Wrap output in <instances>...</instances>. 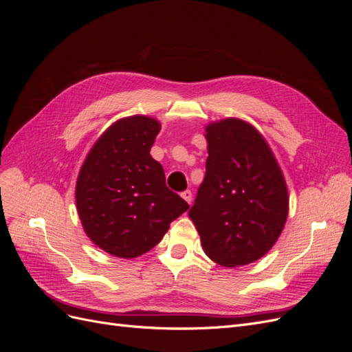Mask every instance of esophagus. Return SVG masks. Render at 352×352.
Segmentation results:
<instances>
[{
  "instance_id": "34e87169",
  "label": "esophagus",
  "mask_w": 352,
  "mask_h": 352,
  "mask_svg": "<svg viewBox=\"0 0 352 352\" xmlns=\"http://www.w3.org/2000/svg\"><path fill=\"white\" fill-rule=\"evenodd\" d=\"M180 195H182V198L188 202V204H190V202H192V192H190V190H184V192L180 194Z\"/></svg>"
}]
</instances>
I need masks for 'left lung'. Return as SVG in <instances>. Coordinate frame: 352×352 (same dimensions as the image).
<instances>
[{
    "instance_id": "obj_1",
    "label": "left lung",
    "mask_w": 352,
    "mask_h": 352,
    "mask_svg": "<svg viewBox=\"0 0 352 352\" xmlns=\"http://www.w3.org/2000/svg\"><path fill=\"white\" fill-rule=\"evenodd\" d=\"M206 132V176L189 217L212 261L245 265L261 258L285 226V179L267 142L247 122L226 119Z\"/></svg>"
}]
</instances>
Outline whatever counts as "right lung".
Masks as SVG:
<instances>
[{
	"label": "right lung",
	"mask_w": 352,
	"mask_h": 352,
	"mask_svg": "<svg viewBox=\"0 0 352 352\" xmlns=\"http://www.w3.org/2000/svg\"><path fill=\"white\" fill-rule=\"evenodd\" d=\"M160 132L151 117L132 116L110 126L80 168L76 206L91 241L116 257L154 248L189 206L166 185L150 151Z\"/></svg>",
	"instance_id": "obj_1"
}]
</instances>
